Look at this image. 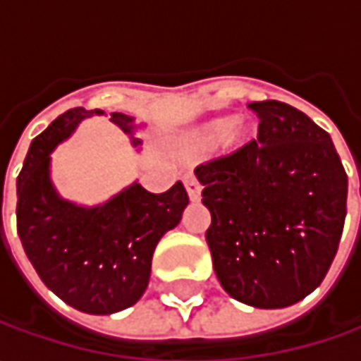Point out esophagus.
<instances>
[{"label":"esophagus","mask_w":361,"mask_h":361,"mask_svg":"<svg viewBox=\"0 0 361 361\" xmlns=\"http://www.w3.org/2000/svg\"><path fill=\"white\" fill-rule=\"evenodd\" d=\"M185 187H187V192H188V199L190 201H201V183L197 180V178H187L185 180Z\"/></svg>","instance_id":"esophagus-1"}]
</instances>
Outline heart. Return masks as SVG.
<instances>
[{
	"mask_svg": "<svg viewBox=\"0 0 361 361\" xmlns=\"http://www.w3.org/2000/svg\"><path fill=\"white\" fill-rule=\"evenodd\" d=\"M237 134H239V128H237V120L235 118L215 120L209 126H204L202 130L195 132L187 140L185 150L192 154V152H199V150H204V148L216 146L219 142H223L225 138L237 136Z\"/></svg>",
	"mask_w": 361,
	"mask_h": 361,
	"instance_id": "heart-1",
	"label": "heart"
}]
</instances>
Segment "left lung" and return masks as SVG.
Listing matches in <instances>:
<instances>
[{
    "mask_svg": "<svg viewBox=\"0 0 361 361\" xmlns=\"http://www.w3.org/2000/svg\"><path fill=\"white\" fill-rule=\"evenodd\" d=\"M257 140L195 169L223 289L277 310L324 281L345 221L348 174L329 134L293 106L263 100ZM361 192V187H360Z\"/></svg>",
    "mask_w": 361,
    "mask_h": 361,
    "instance_id": "8db88e82",
    "label": "left lung"
}]
</instances>
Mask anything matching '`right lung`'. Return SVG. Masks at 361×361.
I'll return each instance as SVG.
<instances>
[{"label":"right lung","mask_w":361,"mask_h":361,"mask_svg":"<svg viewBox=\"0 0 361 361\" xmlns=\"http://www.w3.org/2000/svg\"><path fill=\"white\" fill-rule=\"evenodd\" d=\"M92 114L104 112L72 108L35 136L18 176L16 215L23 251L46 287L78 312L108 315L142 298L154 247L178 225L188 195L183 183L160 195L134 183L94 209L60 199L49 180V152ZM110 120L132 134L130 116L112 112Z\"/></svg>","instance_id":"1"}]
</instances>
